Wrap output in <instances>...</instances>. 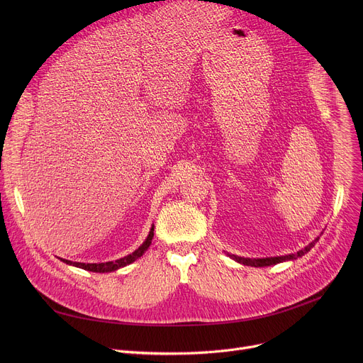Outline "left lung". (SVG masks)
Instances as JSON below:
<instances>
[{"mask_svg":"<svg viewBox=\"0 0 363 363\" xmlns=\"http://www.w3.org/2000/svg\"><path fill=\"white\" fill-rule=\"evenodd\" d=\"M319 238H316L315 241H312L308 247H304L303 250L297 252L296 255H289V256H278V257H266V259H247V257H237V256H233V259H235L237 262L242 263V264H247V266H255V268H262V266H271V264H275V263H281V262H285V260H294L297 257H301L303 255H306L312 247L315 245V242L318 241Z\"/></svg>","mask_w":363,"mask_h":363,"instance_id":"1","label":"left lung"}]
</instances>
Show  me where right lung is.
I'll use <instances>...</instances> for the list:
<instances>
[{"label":"right lung","mask_w":363,"mask_h":363,"mask_svg":"<svg viewBox=\"0 0 363 363\" xmlns=\"http://www.w3.org/2000/svg\"><path fill=\"white\" fill-rule=\"evenodd\" d=\"M152 231H155V226L151 228V231H150L147 240L143 242L141 247H138V249H137L135 252L128 255V256H125V257H122V259L114 260V262H106V263H79V262H70V260H66V259H62V260H63L65 263H67V264L76 266V268H82V269L91 271V272L104 274V272L116 271V269L123 268V266H126V264H129V263H132V262H135L138 257H141V256L145 253V250L148 249L150 244H151L152 237H155V233H152Z\"/></svg>","instance_id":"1"}]
</instances>
